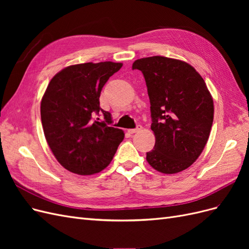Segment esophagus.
<instances>
[{"mask_svg": "<svg viewBox=\"0 0 249 249\" xmlns=\"http://www.w3.org/2000/svg\"><path fill=\"white\" fill-rule=\"evenodd\" d=\"M141 130H142V126H141V125H137L136 129H130V130H127V133H130V134H134V133L140 132Z\"/></svg>", "mask_w": 249, "mask_h": 249, "instance_id": "obj_1", "label": "esophagus"}]
</instances>
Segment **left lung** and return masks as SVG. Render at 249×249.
<instances>
[{
    "label": "left lung",
    "mask_w": 249,
    "mask_h": 249,
    "mask_svg": "<svg viewBox=\"0 0 249 249\" xmlns=\"http://www.w3.org/2000/svg\"><path fill=\"white\" fill-rule=\"evenodd\" d=\"M145 79L155 147L146 153L154 169L172 175L187 169L205 148L214 118V104L193 66L163 56L141 58L132 65Z\"/></svg>",
    "instance_id": "left-lung-1"
}]
</instances>
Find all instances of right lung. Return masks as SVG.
<instances>
[{"label":"right lung","mask_w":249,"mask_h":249,"mask_svg":"<svg viewBox=\"0 0 249 249\" xmlns=\"http://www.w3.org/2000/svg\"><path fill=\"white\" fill-rule=\"evenodd\" d=\"M122 66L111 61L71 65L49 83L40 104L44 136L57 161L71 172L102 171L124 140V131L109 126L111 114L100 107L104 85ZM100 111L102 122L93 117Z\"/></svg>","instance_id":"1"}]
</instances>
